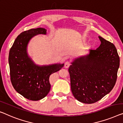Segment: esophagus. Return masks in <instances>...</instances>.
Segmentation results:
<instances>
[{
  "mask_svg": "<svg viewBox=\"0 0 123 123\" xmlns=\"http://www.w3.org/2000/svg\"><path fill=\"white\" fill-rule=\"evenodd\" d=\"M70 62H69V61H66L65 62V68H68L69 67V66H70Z\"/></svg>",
  "mask_w": 123,
  "mask_h": 123,
  "instance_id": "1",
  "label": "esophagus"
}]
</instances>
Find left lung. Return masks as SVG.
Wrapping results in <instances>:
<instances>
[{
  "instance_id": "1",
  "label": "left lung",
  "mask_w": 123,
  "mask_h": 123,
  "mask_svg": "<svg viewBox=\"0 0 123 123\" xmlns=\"http://www.w3.org/2000/svg\"><path fill=\"white\" fill-rule=\"evenodd\" d=\"M101 43L87 55L77 58L68 68L74 98L86 104L98 102L115 86L120 58L114 44L99 36Z\"/></svg>"
}]
</instances>
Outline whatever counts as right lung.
<instances>
[{
	"label": "right lung",
	"instance_id": "1",
	"mask_svg": "<svg viewBox=\"0 0 123 123\" xmlns=\"http://www.w3.org/2000/svg\"><path fill=\"white\" fill-rule=\"evenodd\" d=\"M38 34H46V29L39 27L21 32L15 40L9 54L10 80L15 91L31 100L45 97L51 89L50 75L60 70L64 63L36 65L27 52L29 41Z\"/></svg>",
	"mask_w": 123,
	"mask_h": 123
}]
</instances>
